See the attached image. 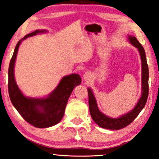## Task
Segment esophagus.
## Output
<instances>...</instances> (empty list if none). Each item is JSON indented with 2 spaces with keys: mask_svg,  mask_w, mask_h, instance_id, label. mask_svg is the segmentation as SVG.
<instances>
[{
  "mask_svg": "<svg viewBox=\"0 0 159 159\" xmlns=\"http://www.w3.org/2000/svg\"><path fill=\"white\" fill-rule=\"evenodd\" d=\"M83 80H85V82H90L92 80V75L90 72H85V74H83Z\"/></svg>",
  "mask_w": 159,
  "mask_h": 159,
  "instance_id": "obj_1",
  "label": "esophagus"
}]
</instances>
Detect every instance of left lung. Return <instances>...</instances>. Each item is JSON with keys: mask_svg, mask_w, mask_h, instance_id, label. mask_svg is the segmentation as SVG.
Here are the masks:
<instances>
[{"mask_svg": "<svg viewBox=\"0 0 159 159\" xmlns=\"http://www.w3.org/2000/svg\"><path fill=\"white\" fill-rule=\"evenodd\" d=\"M128 40L130 43L138 49L140 54L141 62H142V94H141L138 102L130 111L117 117V118H113V117L107 116L99 111L93 92L90 88H89L88 93H89L90 113L96 124L102 128L109 129V130H119V129L127 126L136 118L137 116L139 114L145 106L147 100H148L149 92V70L145 52H144L143 46L137 40L136 37L128 35Z\"/></svg>", "mask_w": 159, "mask_h": 159, "instance_id": "left-lung-1", "label": "left lung"}]
</instances>
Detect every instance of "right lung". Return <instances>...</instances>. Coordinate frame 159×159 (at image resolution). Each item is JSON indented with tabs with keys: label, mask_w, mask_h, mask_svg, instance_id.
Listing matches in <instances>:
<instances>
[{
	"label": "right lung",
	"mask_w": 159,
	"mask_h": 159,
	"mask_svg": "<svg viewBox=\"0 0 159 159\" xmlns=\"http://www.w3.org/2000/svg\"><path fill=\"white\" fill-rule=\"evenodd\" d=\"M46 32L47 30L45 29H38L18 41L10 60L8 72V89L13 106L27 122L38 128L54 126L61 121L70 93L76 86L81 83L79 74H71L63 76L55 89L46 97H25L20 90L15 81L14 70L20 45L29 37Z\"/></svg>",
	"instance_id": "1"
}]
</instances>
